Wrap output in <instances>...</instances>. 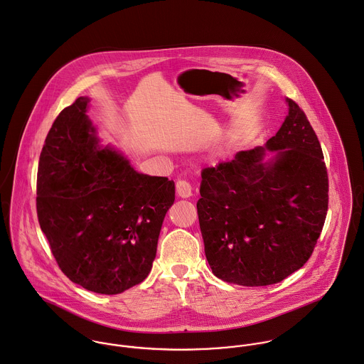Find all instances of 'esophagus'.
I'll return each mask as SVG.
<instances>
[{
	"label": "esophagus",
	"instance_id": "34e87169",
	"mask_svg": "<svg viewBox=\"0 0 364 364\" xmlns=\"http://www.w3.org/2000/svg\"><path fill=\"white\" fill-rule=\"evenodd\" d=\"M176 190H177L178 197H181V198H188L193 196V186L186 180H178L176 183Z\"/></svg>",
	"mask_w": 364,
	"mask_h": 364
}]
</instances>
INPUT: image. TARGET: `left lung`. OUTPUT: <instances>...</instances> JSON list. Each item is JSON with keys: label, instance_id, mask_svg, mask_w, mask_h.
I'll list each match as a JSON object with an SVG mask.
<instances>
[{"label": "left lung", "instance_id": "8db88e82", "mask_svg": "<svg viewBox=\"0 0 364 364\" xmlns=\"http://www.w3.org/2000/svg\"><path fill=\"white\" fill-rule=\"evenodd\" d=\"M289 115L266 147L242 150L201 171L197 203L205 256L223 282H283L311 257L328 211V171L305 112ZM277 149L264 161L265 149Z\"/></svg>", "mask_w": 364, "mask_h": 364}]
</instances>
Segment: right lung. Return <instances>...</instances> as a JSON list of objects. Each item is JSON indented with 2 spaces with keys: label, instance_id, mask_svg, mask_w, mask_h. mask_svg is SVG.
<instances>
[{
  "label": "right lung",
  "instance_id": "obj_1",
  "mask_svg": "<svg viewBox=\"0 0 364 364\" xmlns=\"http://www.w3.org/2000/svg\"><path fill=\"white\" fill-rule=\"evenodd\" d=\"M80 97L55 119L42 147L36 211L60 270L98 294L147 277L174 181L139 174L112 149H97Z\"/></svg>",
  "mask_w": 364,
  "mask_h": 364
}]
</instances>
